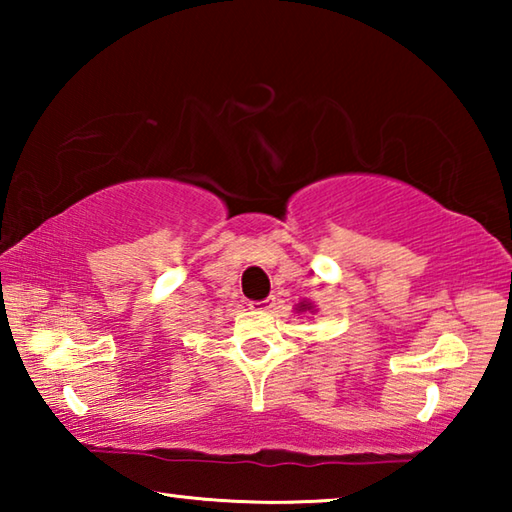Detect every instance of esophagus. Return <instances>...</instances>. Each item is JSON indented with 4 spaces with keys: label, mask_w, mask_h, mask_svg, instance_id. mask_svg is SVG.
Masks as SVG:
<instances>
[{
    "label": "esophagus",
    "mask_w": 512,
    "mask_h": 512,
    "mask_svg": "<svg viewBox=\"0 0 512 512\" xmlns=\"http://www.w3.org/2000/svg\"><path fill=\"white\" fill-rule=\"evenodd\" d=\"M250 309L253 311H273L275 309V298H264V300H253L250 302Z\"/></svg>",
    "instance_id": "esophagus-1"
}]
</instances>
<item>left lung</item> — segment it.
Returning <instances> with one entry per match:
<instances>
[{
    "mask_svg": "<svg viewBox=\"0 0 512 512\" xmlns=\"http://www.w3.org/2000/svg\"><path fill=\"white\" fill-rule=\"evenodd\" d=\"M316 311V305L311 300H302L296 305V314H314Z\"/></svg>",
    "mask_w": 512,
    "mask_h": 512,
    "instance_id": "1",
    "label": "left lung"
}]
</instances>
